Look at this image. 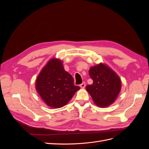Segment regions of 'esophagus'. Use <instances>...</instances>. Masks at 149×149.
Wrapping results in <instances>:
<instances>
[{
    "label": "esophagus",
    "mask_w": 149,
    "mask_h": 149,
    "mask_svg": "<svg viewBox=\"0 0 149 149\" xmlns=\"http://www.w3.org/2000/svg\"><path fill=\"white\" fill-rule=\"evenodd\" d=\"M86 86V83L85 82H83L81 84H80V87L81 88H84Z\"/></svg>",
    "instance_id": "obj_1"
}]
</instances>
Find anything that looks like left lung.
I'll return each mask as SVG.
<instances>
[{"mask_svg": "<svg viewBox=\"0 0 149 149\" xmlns=\"http://www.w3.org/2000/svg\"><path fill=\"white\" fill-rule=\"evenodd\" d=\"M89 74L93 83L86 86V88L94 104L99 107H106L114 103L121 89L119 76L101 63L90 68Z\"/></svg>", "mask_w": 149, "mask_h": 149, "instance_id": "8db88e82", "label": "left lung"}]
</instances>
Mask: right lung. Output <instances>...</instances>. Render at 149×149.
Wrapping results in <instances>:
<instances>
[{
	"mask_svg": "<svg viewBox=\"0 0 149 149\" xmlns=\"http://www.w3.org/2000/svg\"><path fill=\"white\" fill-rule=\"evenodd\" d=\"M35 89L47 106L60 108L67 104L80 88L74 86L73 77L65 70L61 60L55 58L40 71Z\"/></svg>",
	"mask_w": 149,
	"mask_h": 149,
	"instance_id": "1",
	"label": "right lung"
}]
</instances>
